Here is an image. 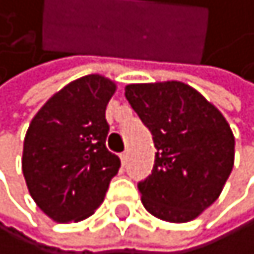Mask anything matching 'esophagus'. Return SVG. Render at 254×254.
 Segmentation results:
<instances>
[{"instance_id": "1", "label": "esophagus", "mask_w": 254, "mask_h": 254, "mask_svg": "<svg viewBox=\"0 0 254 254\" xmlns=\"http://www.w3.org/2000/svg\"><path fill=\"white\" fill-rule=\"evenodd\" d=\"M119 156H121L122 165H126V163H127V158H128V151H122V153H121Z\"/></svg>"}]
</instances>
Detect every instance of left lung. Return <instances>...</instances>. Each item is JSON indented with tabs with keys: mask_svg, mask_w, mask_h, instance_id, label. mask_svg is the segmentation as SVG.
Masks as SVG:
<instances>
[{
	"mask_svg": "<svg viewBox=\"0 0 254 254\" xmlns=\"http://www.w3.org/2000/svg\"><path fill=\"white\" fill-rule=\"evenodd\" d=\"M126 98L153 135L151 175L138 183L151 215L194 220L219 199L235 158V137L214 104L181 81L127 84Z\"/></svg>",
	"mask_w": 254,
	"mask_h": 254,
	"instance_id": "obj_1",
	"label": "left lung"
}]
</instances>
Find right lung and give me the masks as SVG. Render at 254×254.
Returning <instances> with one entry per match:
<instances>
[{
    "label": "right lung",
    "mask_w": 254,
    "mask_h": 254,
    "mask_svg": "<svg viewBox=\"0 0 254 254\" xmlns=\"http://www.w3.org/2000/svg\"><path fill=\"white\" fill-rule=\"evenodd\" d=\"M114 93L116 83L101 75L78 78L52 96L27 128L22 173L29 194L59 224L93 215L121 168L106 148V106Z\"/></svg>",
    "instance_id": "obj_1"
}]
</instances>
